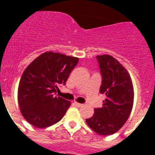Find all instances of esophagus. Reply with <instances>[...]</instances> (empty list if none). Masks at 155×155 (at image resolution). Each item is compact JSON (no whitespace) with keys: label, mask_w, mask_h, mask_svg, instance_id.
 <instances>
[{"label":"esophagus","mask_w":155,"mask_h":155,"mask_svg":"<svg viewBox=\"0 0 155 155\" xmlns=\"http://www.w3.org/2000/svg\"><path fill=\"white\" fill-rule=\"evenodd\" d=\"M74 105L75 106H78V107H81L82 105H83V104H81V103H78V102H74Z\"/></svg>","instance_id":"esophagus-1"}]
</instances>
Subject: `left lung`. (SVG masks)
<instances>
[{"label":"left lung","instance_id":"1","mask_svg":"<svg viewBox=\"0 0 155 155\" xmlns=\"http://www.w3.org/2000/svg\"><path fill=\"white\" fill-rule=\"evenodd\" d=\"M96 58L102 75L99 91L105 99L102 107L94 109V115L86 123L99 135H111L121 129L130 115L134 87L127 71L114 57L101 55Z\"/></svg>","mask_w":155,"mask_h":155}]
</instances>
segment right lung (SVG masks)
<instances>
[{"instance_id": "obj_1", "label": "right lung", "mask_w": 155, "mask_h": 155, "mask_svg": "<svg viewBox=\"0 0 155 155\" xmlns=\"http://www.w3.org/2000/svg\"><path fill=\"white\" fill-rule=\"evenodd\" d=\"M78 61L77 57L46 52L27 67L18 91L20 110L27 122L45 128L64 117L71 102L54 94L59 90V84H65Z\"/></svg>"}]
</instances>
